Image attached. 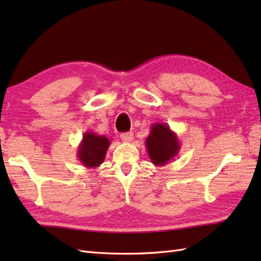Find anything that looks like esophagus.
Segmentation results:
<instances>
[{"instance_id":"34e87169","label":"esophagus","mask_w":261,"mask_h":261,"mask_svg":"<svg viewBox=\"0 0 261 261\" xmlns=\"http://www.w3.org/2000/svg\"><path fill=\"white\" fill-rule=\"evenodd\" d=\"M120 138L123 142H131L134 140V134H132V132H125V134H121Z\"/></svg>"}]
</instances>
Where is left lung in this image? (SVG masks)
<instances>
[{"instance_id": "1", "label": "left lung", "mask_w": 261, "mask_h": 261, "mask_svg": "<svg viewBox=\"0 0 261 261\" xmlns=\"http://www.w3.org/2000/svg\"><path fill=\"white\" fill-rule=\"evenodd\" d=\"M148 156L154 166H164L173 160L180 150L176 132L165 123H153L146 139Z\"/></svg>"}]
</instances>
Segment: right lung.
<instances>
[{
    "label": "right lung",
    "instance_id": "add662e5",
    "mask_svg": "<svg viewBox=\"0 0 261 261\" xmlns=\"http://www.w3.org/2000/svg\"><path fill=\"white\" fill-rule=\"evenodd\" d=\"M110 145L111 142L105 136H98L93 131H86L77 148V158L84 167L97 168L104 162Z\"/></svg>",
    "mask_w": 261,
    "mask_h": 261
}]
</instances>
